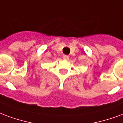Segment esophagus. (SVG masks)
<instances>
[{
    "label": "esophagus",
    "instance_id": "esophagus-1",
    "mask_svg": "<svg viewBox=\"0 0 123 123\" xmlns=\"http://www.w3.org/2000/svg\"><path fill=\"white\" fill-rule=\"evenodd\" d=\"M62 59L64 60H66V61H68L69 59V56L68 55H64L63 57H62Z\"/></svg>",
    "mask_w": 123,
    "mask_h": 123
}]
</instances>
